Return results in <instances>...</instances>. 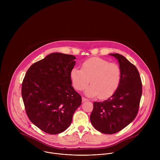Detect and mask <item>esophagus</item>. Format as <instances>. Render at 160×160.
<instances>
[{
  "instance_id": "34e87169",
  "label": "esophagus",
  "mask_w": 160,
  "mask_h": 160,
  "mask_svg": "<svg viewBox=\"0 0 160 160\" xmlns=\"http://www.w3.org/2000/svg\"><path fill=\"white\" fill-rule=\"evenodd\" d=\"M88 101V99H86V98H82V102H85V101Z\"/></svg>"
}]
</instances>
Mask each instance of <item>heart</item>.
Returning a JSON list of instances; mask_svg holds the SVG:
<instances>
[{"instance_id": "obj_1", "label": "heart", "mask_w": 160, "mask_h": 160, "mask_svg": "<svg viewBox=\"0 0 160 160\" xmlns=\"http://www.w3.org/2000/svg\"><path fill=\"white\" fill-rule=\"evenodd\" d=\"M70 78L73 87L82 91L87 88L85 94L89 97L99 96L106 99L112 96L117 90L121 80V70L118 65L108 61L92 58L83 61L81 70L73 68Z\"/></svg>"}]
</instances>
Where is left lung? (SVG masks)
I'll return each mask as SVG.
<instances>
[{"label": "left lung", "mask_w": 160, "mask_h": 160, "mask_svg": "<svg viewBox=\"0 0 160 160\" xmlns=\"http://www.w3.org/2000/svg\"><path fill=\"white\" fill-rule=\"evenodd\" d=\"M120 64L121 80L111 98L102 102H94L90 119L93 127L106 134L120 132L136 117L142 92V85L137 68L123 56L110 54Z\"/></svg>", "instance_id": "8db88e82"}]
</instances>
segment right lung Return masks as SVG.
Returning <instances> with one entry per match:
<instances>
[{
    "instance_id": "add662e5",
    "label": "right lung",
    "mask_w": 160,
    "mask_h": 160,
    "mask_svg": "<svg viewBox=\"0 0 160 160\" xmlns=\"http://www.w3.org/2000/svg\"><path fill=\"white\" fill-rule=\"evenodd\" d=\"M75 59L70 54H50L33 64L22 81L21 95L27 115L45 133L64 132L81 105L82 97L70 78Z\"/></svg>"
}]
</instances>
